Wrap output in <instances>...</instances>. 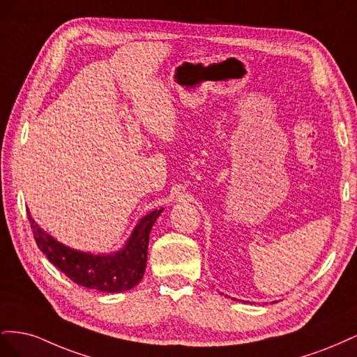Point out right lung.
<instances>
[{"instance_id":"1","label":"right lung","mask_w":357,"mask_h":357,"mask_svg":"<svg viewBox=\"0 0 357 357\" xmlns=\"http://www.w3.org/2000/svg\"><path fill=\"white\" fill-rule=\"evenodd\" d=\"M160 213L162 208L152 211L142 219L123 250L109 256H93L91 253L71 250L53 240L32 220L29 211H26L34 240L53 265L74 283L100 291H110V294L132 289L142 282L147 264L149 235Z\"/></svg>"}]
</instances>
